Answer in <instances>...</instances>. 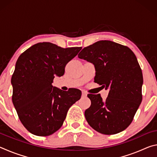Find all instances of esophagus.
Returning <instances> with one entry per match:
<instances>
[{
    "instance_id": "esophagus-1",
    "label": "esophagus",
    "mask_w": 157,
    "mask_h": 157,
    "mask_svg": "<svg viewBox=\"0 0 157 157\" xmlns=\"http://www.w3.org/2000/svg\"><path fill=\"white\" fill-rule=\"evenodd\" d=\"M87 95V94H86V93L85 92H82V97H86Z\"/></svg>"
}]
</instances>
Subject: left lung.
Here are the masks:
<instances>
[{
    "instance_id": "1",
    "label": "left lung",
    "mask_w": 157,
    "mask_h": 157,
    "mask_svg": "<svg viewBox=\"0 0 157 157\" xmlns=\"http://www.w3.org/2000/svg\"><path fill=\"white\" fill-rule=\"evenodd\" d=\"M78 57L94 65V82L109 89L105 100L100 94L87 95L91 105L84 112L86 121L101 134L123 132L142 101L143 73L134 53L128 47L102 40L84 48Z\"/></svg>"
}]
</instances>
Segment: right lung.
Masks as SVG:
<instances>
[{"label":"right lung","instance_id":"add662e5","mask_svg":"<svg viewBox=\"0 0 157 157\" xmlns=\"http://www.w3.org/2000/svg\"><path fill=\"white\" fill-rule=\"evenodd\" d=\"M81 49L43 42L33 45L18 58L11 79L12 102L21 122L33 134L46 136L57 132L69 108L80 99V90L64 91L52 83L55 76L64 74L66 63Z\"/></svg>","mask_w":157,"mask_h":157}]
</instances>
